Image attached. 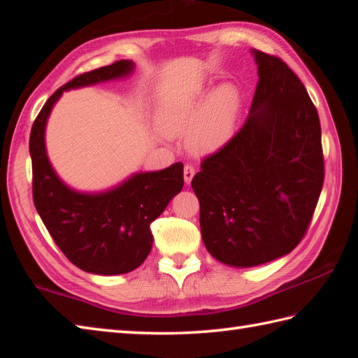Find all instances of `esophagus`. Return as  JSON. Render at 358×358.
<instances>
[{"instance_id":"1","label":"esophagus","mask_w":358,"mask_h":358,"mask_svg":"<svg viewBox=\"0 0 358 358\" xmlns=\"http://www.w3.org/2000/svg\"><path fill=\"white\" fill-rule=\"evenodd\" d=\"M194 174H196L194 166H192V165H185L184 166V180H185L187 185L192 184V179L194 178Z\"/></svg>"}]
</instances>
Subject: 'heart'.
<instances>
[{"mask_svg":"<svg viewBox=\"0 0 358 358\" xmlns=\"http://www.w3.org/2000/svg\"><path fill=\"white\" fill-rule=\"evenodd\" d=\"M237 93L220 85L205 96L169 101L157 112L161 129L169 134H188L199 152H214L233 138L237 115Z\"/></svg>","mask_w":358,"mask_h":358,"instance_id":"b5f03b06","label":"heart"}]
</instances>
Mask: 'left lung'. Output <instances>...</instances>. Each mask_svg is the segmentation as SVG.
Segmentation results:
<instances>
[{"label":"left lung","instance_id":"left-lung-1","mask_svg":"<svg viewBox=\"0 0 358 358\" xmlns=\"http://www.w3.org/2000/svg\"><path fill=\"white\" fill-rule=\"evenodd\" d=\"M251 55L259 81L248 117L192 180L205 248L236 268L296 248L324 174L319 113L305 85L280 58L256 49Z\"/></svg>","mask_w":358,"mask_h":358}]
</instances>
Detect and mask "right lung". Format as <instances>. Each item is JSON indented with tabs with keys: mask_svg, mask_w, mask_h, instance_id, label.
Listing matches in <instances>:
<instances>
[{
	"mask_svg": "<svg viewBox=\"0 0 358 358\" xmlns=\"http://www.w3.org/2000/svg\"><path fill=\"white\" fill-rule=\"evenodd\" d=\"M130 59L87 71L55 92L35 119L29 150L34 170V202L55 243L85 273L116 275L142 265L152 251L150 224L184 187V165L138 171L102 192H81L55 171L45 148V127L62 93L129 78Z\"/></svg>",
	"mask_w": 358,
	"mask_h": 358,
	"instance_id": "1",
	"label": "right lung"
}]
</instances>
